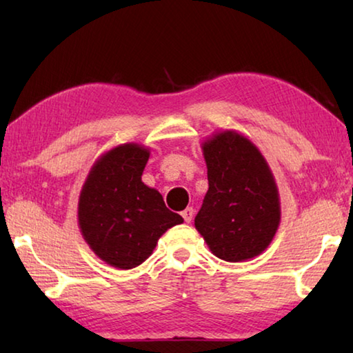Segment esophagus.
I'll return each mask as SVG.
<instances>
[{"label": "esophagus", "mask_w": 353, "mask_h": 353, "mask_svg": "<svg viewBox=\"0 0 353 353\" xmlns=\"http://www.w3.org/2000/svg\"><path fill=\"white\" fill-rule=\"evenodd\" d=\"M193 216H194L193 207H187V208H185V210L182 212V218H183L185 223H190V221L193 219Z\"/></svg>", "instance_id": "esophagus-1"}]
</instances>
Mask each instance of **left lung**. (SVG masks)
<instances>
[{"mask_svg": "<svg viewBox=\"0 0 353 353\" xmlns=\"http://www.w3.org/2000/svg\"><path fill=\"white\" fill-rule=\"evenodd\" d=\"M208 191L194 225L212 252L225 261L260 255L280 224L274 176L252 141L235 130L214 134L202 145Z\"/></svg>", "mask_w": 353, "mask_h": 353, "instance_id": "1", "label": "left lung"}]
</instances>
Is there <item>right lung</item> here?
I'll use <instances>...</instances> for the list:
<instances>
[{"label": "right lung", "mask_w": 353, "mask_h": 353, "mask_svg": "<svg viewBox=\"0 0 353 353\" xmlns=\"http://www.w3.org/2000/svg\"><path fill=\"white\" fill-rule=\"evenodd\" d=\"M149 149L126 143L94 162L83 183L77 219L83 240L107 265H141L181 214L166 208L162 194L141 182Z\"/></svg>", "instance_id": "1"}]
</instances>
